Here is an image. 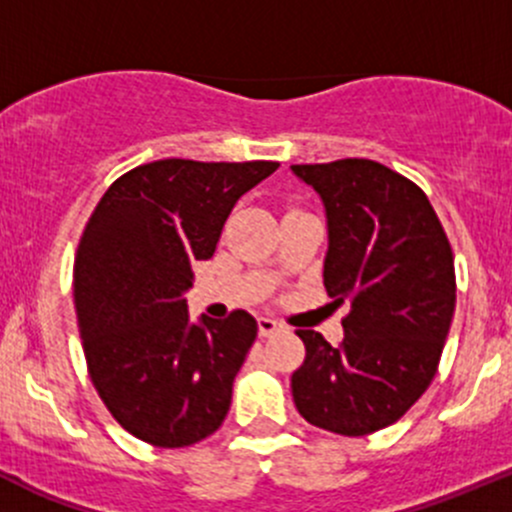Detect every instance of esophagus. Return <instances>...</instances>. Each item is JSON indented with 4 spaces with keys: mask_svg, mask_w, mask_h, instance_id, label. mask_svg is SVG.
Instances as JSON below:
<instances>
[{
    "mask_svg": "<svg viewBox=\"0 0 512 512\" xmlns=\"http://www.w3.org/2000/svg\"><path fill=\"white\" fill-rule=\"evenodd\" d=\"M278 330H281V323H278V320L266 318V315H261V318H258V333H261L263 337L278 333Z\"/></svg>",
    "mask_w": 512,
    "mask_h": 512,
    "instance_id": "esophagus-1",
    "label": "esophagus"
}]
</instances>
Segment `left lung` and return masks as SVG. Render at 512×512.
<instances>
[{"label":"left lung","instance_id":"obj_1","mask_svg":"<svg viewBox=\"0 0 512 512\" xmlns=\"http://www.w3.org/2000/svg\"><path fill=\"white\" fill-rule=\"evenodd\" d=\"M291 170L325 204V291L337 305L350 300L337 347L295 330L305 360L291 377L293 402L320 429L372 434L402 419L439 367L456 308L451 244L429 197L379 162Z\"/></svg>","mask_w":512,"mask_h":512}]
</instances>
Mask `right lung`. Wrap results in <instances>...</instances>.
Returning <instances> with one entry per match:
<instances>
[{
    "label": "right lung",
    "mask_w": 512,
    "mask_h": 512,
    "mask_svg": "<svg viewBox=\"0 0 512 512\" xmlns=\"http://www.w3.org/2000/svg\"><path fill=\"white\" fill-rule=\"evenodd\" d=\"M278 162L157 160L115 179L73 263L88 374L125 431L182 449L219 429L258 325L246 310L192 323L194 261L214 256L241 194Z\"/></svg>",
    "instance_id": "1"
}]
</instances>
